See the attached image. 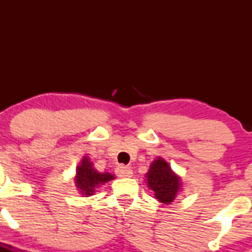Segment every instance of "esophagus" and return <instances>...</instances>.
Masks as SVG:
<instances>
[{
  "label": "esophagus",
  "instance_id": "obj_1",
  "mask_svg": "<svg viewBox=\"0 0 252 252\" xmlns=\"http://www.w3.org/2000/svg\"><path fill=\"white\" fill-rule=\"evenodd\" d=\"M116 173L121 178H130L131 175H133V171H131V168H129V167L119 166L118 168L116 169Z\"/></svg>",
  "mask_w": 252,
  "mask_h": 252
}]
</instances>
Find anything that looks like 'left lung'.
Instances as JSON below:
<instances>
[{
	"mask_svg": "<svg viewBox=\"0 0 252 252\" xmlns=\"http://www.w3.org/2000/svg\"><path fill=\"white\" fill-rule=\"evenodd\" d=\"M147 187L155 192V197L162 204H171L182 187L180 177L172 171L162 157H157L146 173Z\"/></svg>",
	"mask_w": 252,
	"mask_h": 252,
	"instance_id": "1",
	"label": "left lung"
}]
</instances>
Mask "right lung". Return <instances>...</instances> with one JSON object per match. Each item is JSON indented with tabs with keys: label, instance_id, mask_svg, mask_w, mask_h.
<instances>
[{
	"label": "right lung",
	"instance_id": "1",
	"mask_svg": "<svg viewBox=\"0 0 252 252\" xmlns=\"http://www.w3.org/2000/svg\"><path fill=\"white\" fill-rule=\"evenodd\" d=\"M114 179V175L106 172V173H100L94 168V164L88 157H84L81 159L80 164L77 167V174H75V185L78 190L84 196H91L95 192V188L110 182Z\"/></svg>",
	"mask_w": 252,
	"mask_h": 252
}]
</instances>
